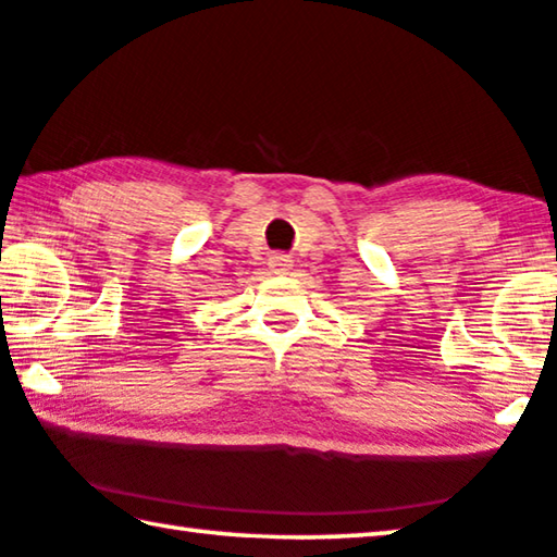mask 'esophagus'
<instances>
[{"mask_svg":"<svg viewBox=\"0 0 557 557\" xmlns=\"http://www.w3.org/2000/svg\"><path fill=\"white\" fill-rule=\"evenodd\" d=\"M270 268L275 272H287L292 268V260L287 256H272L270 258Z\"/></svg>","mask_w":557,"mask_h":557,"instance_id":"34e87169","label":"esophagus"}]
</instances>
